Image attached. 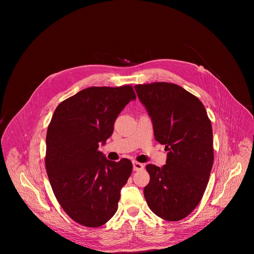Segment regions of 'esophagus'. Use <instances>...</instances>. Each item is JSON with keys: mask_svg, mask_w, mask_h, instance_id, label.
<instances>
[{"mask_svg": "<svg viewBox=\"0 0 254 254\" xmlns=\"http://www.w3.org/2000/svg\"><path fill=\"white\" fill-rule=\"evenodd\" d=\"M132 166H133V171H140V170L143 169V165L136 162V161L132 162Z\"/></svg>", "mask_w": 254, "mask_h": 254, "instance_id": "esophagus-1", "label": "esophagus"}]
</instances>
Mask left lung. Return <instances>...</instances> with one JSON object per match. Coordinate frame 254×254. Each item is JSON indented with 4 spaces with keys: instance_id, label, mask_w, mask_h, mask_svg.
Returning a JSON list of instances; mask_svg holds the SVG:
<instances>
[{
    "instance_id": "1",
    "label": "left lung",
    "mask_w": 254,
    "mask_h": 254,
    "mask_svg": "<svg viewBox=\"0 0 254 254\" xmlns=\"http://www.w3.org/2000/svg\"><path fill=\"white\" fill-rule=\"evenodd\" d=\"M134 88L151 117L156 140L168 152L162 168L146 167L150 183L144 198L162 219L182 220L197 207L208 184L214 161L211 122L200 99L177 84Z\"/></svg>"
}]
</instances>
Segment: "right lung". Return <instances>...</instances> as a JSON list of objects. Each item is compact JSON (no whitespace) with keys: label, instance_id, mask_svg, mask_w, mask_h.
Instances as JSON below:
<instances>
[{"label":"right lung","instance_id":"obj_1","mask_svg":"<svg viewBox=\"0 0 254 254\" xmlns=\"http://www.w3.org/2000/svg\"><path fill=\"white\" fill-rule=\"evenodd\" d=\"M135 98L130 85L88 87L63 100L48 126L45 167L50 185L66 214L83 226L99 227L118 210L132 164L107 160L98 147Z\"/></svg>","mask_w":254,"mask_h":254}]
</instances>
